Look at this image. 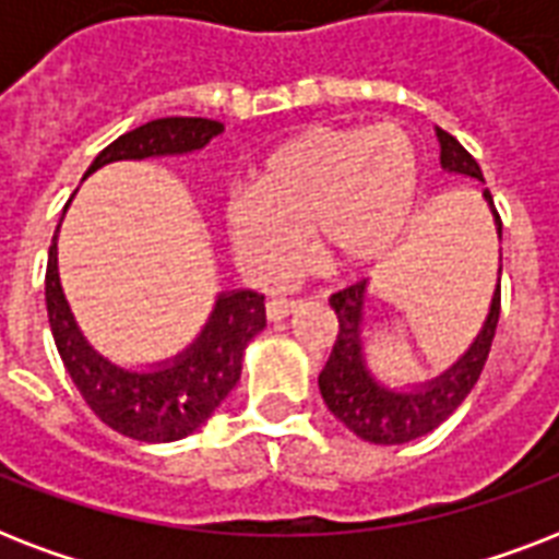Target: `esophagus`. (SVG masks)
Returning a JSON list of instances; mask_svg holds the SVG:
<instances>
[{
    "label": "esophagus",
    "mask_w": 559,
    "mask_h": 559,
    "mask_svg": "<svg viewBox=\"0 0 559 559\" xmlns=\"http://www.w3.org/2000/svg\"><path fill=\"white\" fill-rule=\"evenodd\" d=\"M296 307L298 301H293V298H272V301H266V316H270L272 322H278V319L293 313Z\"/></svg>",
    "instance_id": "obj_1"
}]
</instances>
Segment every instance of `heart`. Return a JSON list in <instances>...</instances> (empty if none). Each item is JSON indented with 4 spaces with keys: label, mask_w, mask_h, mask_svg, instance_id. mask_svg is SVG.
<instances>
[{
    "label": "heart",
    "mask_w": 559,
    "mask_h": 559,
    "mask_svg": "<svg viewBox=\"0 0 559 559\" xmlns=\"http://www.w3.org/2000/svg\"><path fill=\"white\" fill-rule=\"evenodd\" d=\"M417 193V151L406 130L310 127L281 144L258 186L226 202L228 243L258 284H278L307 249V228L336 263H362L403 231Z\"/></svg>",
    "instance_id": "1"
}]
</instances>
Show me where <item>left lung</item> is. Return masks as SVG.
<instances>
[{
    "instance_id": "left-lung-1",
    "label": "left lung",
    "mask_w": 559,
    "mask_h": 559,
    "mask_svg": "<svg viewBox=\"0 0 559 559\" xmlns=\"http://www.w3.org/2000/svg\"><path fill=\"white\" fill-rule=\"evenodd\" d=\"M441 139V165L452 174H467L473 179H481L478 162L469 156L455 135L447 130H438ZM490 209H493L496 226L502 235V217L493 205L490 191H485ZM362 296H366V281H357L350 287H342L331 296V307L340 319V333L333 342L331 359L324 371L319 373V389L333 415L348 426L350 432L359 435L362 441L371 443H406L420 435L432 432L467 400L473 385L478 382L485 362L490 357L496 324H499V310H502V287H496L490 316H487L485 331L476 340V345L467 350V357L459 366L429 382L424 391L415 394H397L377 385L371 373L362 366V350H359V322H362Z\"/></svg>"
}]
</instances>
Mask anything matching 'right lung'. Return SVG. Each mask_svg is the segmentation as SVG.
Instances as JSON below:
<instances>
[{
    "label": "right lung",
    "instance_id": "1",
    "mask_svg": "<svg viewBox=\"0 0 559 559\" xmlns=\"http://www.w3.org/2000/svg\"><path fill=\"white\" fill-rule=\"evenodd\" d=\"M223 130L211 118H156L118 135L104 147L86 170L118 159H147L168 153L200 151ZM57 240V235H55ZM48 246L46 307L57 354L66 371L86 400V406L116 432L147 443L179 441L211 417L240 380L243 350L254 333L266 324V307L261 293L240 289L219 296L209 328L188 354L168 368L153 373L124 371L86 345L83 333L66 305L60 275H57V243Z\"/></svg>",
    "mask_w": 559,
    "mask_h": 559
}]
</instances>
